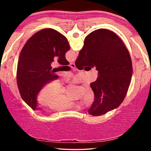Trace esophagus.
Instances as JSON below:
<instances>
[{"label":"esophagus","instance_id":"34e87169","mask_svg":"<svg viewBox=\"0 0 151 151\" xmlns=\"http://www.w3.org/2000/svg\"><path fill=\"white\" fill-rule=\"evenodd\" d=\"M70 67H72V68H76V65H75V64L74 63H70Z\"/></svg>","mask_w":151,"mask_h":151}]
</instances>
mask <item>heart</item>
I'll list each match as a JSON object with an SVG mask.
<instances>
[{
    "instance_id": "1",
    "label": "heart",
    "mask_w": 151,
    "mask_h": 151,
    "mask_svg": "<svg viewBox=\"0 0 151 151\" xmlns=\"http://www.w3.org/2000/svg\"><path fill=\"white\" fill-rule=\"evenodd\" d=\"M65 94V88L58 81H50L45 84L36 96V101L39 106L48 107L50 110L60 111L70 109H79L81 103H77L68 99ZM94 98L93 89L87 87L83 90L82 100L86 104H91Z\"/></svg>"
}]
</instances>
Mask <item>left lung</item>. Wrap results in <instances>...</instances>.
Returning <instances> with one entry per match:
<instances>
[{
    "instance_id": "left-lung-1",
    "label": "left lung",
    "mask_w": 151,
    "mask_h": 151,
    "mask_svg": "<svg viewBox=\"0 0 151 151\" xmlns=\"http://www.w3.org/2000/svg\"><path fill=\"white\" fill-rule=\"evenodd\" d=\"M69 50L65 36L51 28L36 32L22 48L17 62V84L22 100L33 110L38 109L36 96L41 88L58 78L51 63L57 58L60 65L69 64L65 58Z\"/></svg>"
}]
</instances>
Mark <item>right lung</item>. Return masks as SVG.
<instances>
[{
    "label": "right lung",
    "instance_id": "add662e5",
    "mask_svg": "<svg viewBox=\"0 0 151 151\" xmlns=\"http://www.w3.org/2000/svg\"><path fill=\"white\" fill-rule=\"evenodd\" d=\"M75 65L79 70L96 66L98 71L96 81L90 84L94 93L90 115H104L120 106L130 86L133 69L129 51L114 32L99 29L89 34Z\"/></svg>",
    "mask_w": 151,
    "mask_h": 151
}]
</instances>
